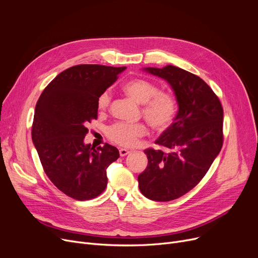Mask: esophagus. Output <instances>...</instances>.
Segmentation results:
<instances>
[{
	"mask_svg": "<svg viewBox=\"0 0 258 258\" xmlns=\"http://www.w3.org/2000/svg\"><path fill=\"white\" fill-rule=\"evenodd\" d=\"M130 153H131V152L127 151V150H125V148H120V150H119V154H120L121 157H125V156L128 155Z\"/></svg>",
	"mask_w": 258,
	"mask_h": 258,
	"instance_id": "obj_1",
	"label": "esophagus"
}]
</instances>
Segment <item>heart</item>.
<instances>
[{
  "label": "heart",
  "mask_w": 258,
  "mask_h": 258,
  "mask_svg": "<svg viewBox=\"0 0 258 258\" xmlns=\"http://www.w3.org/2000/svg\"><path fill=\"white\" fill-rule=\"evenodd\" d=\"M122 90L132 99L142 103L141 113L153 128L158 132H164L170 127L178 113L177 99L172 94L159 91L154 84L141 78H134L126 81ZM110 104L111 94L104 91L97 99L98 111L104 113ZM146 134L147 125L144 122H117L107 128L108 139L121 146H133Z\"/></svg>",
  "instance_id": "b5f03b06"
}]
</instances>
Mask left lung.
<instances>
[{"mask_svg": "<svg viewBox=\"0 0 258 258\" xmlns=\"http://www.w3.org/2000/svg\"><path fill=\"white\" fill-rule=\"evenodd\" d=\"M145 70L168 81L179 104L172 124L155 142L162 150L146 148L148 164L138 175L144 197L168 202L195 188L220 154L224 112L219 97L201 77L170 64Z\"/></svg>", "mask_w": 258, "mask_h": 258, "instance_id": "8db88e82", "label": "left lung"}]
</instances>
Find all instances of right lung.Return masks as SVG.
<instances>
[{
  "label": "right lung",
  "mask_w": 258,
  "mask_h": 258,
  "mask_svg": "<svg viewBox=\"0 0 258 258\" xmlns=\"http://www.w3.org/2000/svg\"><path fill=\"white\" fill-rule=\"evenodd\" d=\"M125 67L77 64L59 73L37 100L32 141L50 181L74 200L98 197L106 168L119 158L115 146L85 144L87 124L97 119V99Z\"/></svg>",
  "instance_id": "right-lung-1"
}]
</instances>
